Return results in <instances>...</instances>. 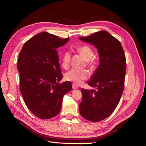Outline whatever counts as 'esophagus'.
<instances>
[{"instance_id":"34e87169","label":"esophagus","mask_w":146,"mask_h":146,"mask_svg":"<svg viewBox=\"0 0 146 146\" xmlns=\"http://www.w3.org/2000/svg\"><path fill=\"white\" fill-rule=\"evenodd\" d=\"M72 87H73V89H77V88H78V86H77V85L75 84V83H73V85H72Z\"/></svg>"}]
</instances>
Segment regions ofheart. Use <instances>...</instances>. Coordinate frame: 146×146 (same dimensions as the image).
<instances>
[{
    "mask_svg": "<svg viewBox=\"0 0 146 146\" xmlns=\"http://www.w3.org/2000/svg\"><path fill=\"white\" fill-rule=\"evenodd\" d=\"M78 51L86 60V64L90 68H94L95 66V59L93 57L94 50L90 46L83 44L77 48ZM71 52L70 51H65L62 56V66L65 69L70 66L71 60ZM90 73L86 69H75L72 68L64 74V78L67 81L72 82L76 84H80L83 80L89 78Z\"/></svg>",
    "mask_w": 146,
    "mask_h": 146,
    "instance_id": "obj_1",
    "label": "heart"
}]
</instances>
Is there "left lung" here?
I'll list each match as a JSON object with an SVG mask.
<instances>
[{"instance_id":"left-lung-1","label":"left lung","mask_w":146,"mask_h":146,"mask_svg":"<svg viewBox=\"0 0 146 146\" xmlns=\"http://www.w3.org/2000/svg\"><path fill=\"white\" fill-rule=\"evenodd\" d=\"M80 39L97 48L100 61L87 82L97 90L89 91L82 88L80 113L86 120L99 122L109 117L120 102L124 88L125 55L120 42L106 31Z\"/></svg>"}]
</instances>
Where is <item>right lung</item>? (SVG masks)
I'll list each match as a JSON object with an SVG mask.
<instances>
[{
	"label": "right lung",
	"mask_w": 146,
	"mask_h": 146,
	"mask_svg": "<svg viewBox=\"0 0 146 146\" xmlns=\"http://www.w3.org/2000/svg\"><path fill=\"white\" fill-rule=\"evenodd\" d=\"M69 39L39 33L24 43L19 56L21 93L29 110L39 119L56 116L63 96L72 89L70 82L59 83L63 75L56 51Z\"/></svg>",
	"instance_id": "1"
}]
</instances>
